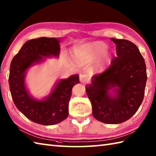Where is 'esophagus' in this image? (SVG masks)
<instances>
[{"label": "esophagus", "instance_id": "34e87169", "mask_svg": "<svg viewBox=\"0 0 156 156\" xmlns=\"http://www.w3.org/2000/svg\"><path fill=\"white\" fill-rule=\"evenodd\" d=\"M80 80L82 83H87L89 81V78L88 76L85 74H81L80 75Z\"/></svg>", "mask_w": 156, "mask_h": 156}]
</instances>
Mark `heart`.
<instances>
[{
  "mask_svg": "<svg viewBox=\"0 0 156 156\" xmlns=\"http://www.w3.org/2000/svg\"><path fill=\"white\" fill-rule=\"evenodd\" d=\"M106 48H107V46H106L104 44H102V43H98V44H97L95 45V47L94 48L96 55H101L102 54H103L105 51ZM110 59H111V54H109V53L105 54V62H108L110 61Z\"/></svg>",
  "mask_w": 156,
  "mask_h": 156,
  "instance_id": "1",
  "label": "heart"
}]
</instances>
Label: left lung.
Returning a JSON list of instances; mask_svg holds the SVG:
<instances>
[{
	"instance_id": "obj_1",
	"label": "left lung",
	"mask_w": 156,
	"mask_h": 156,
	"mask_svg": "<svg viewBox=\"0 0 156 156\" xmlns=\"http://www.w3.org/2000/svg\"><path fill=\"white\" fill-rule=\"evenodd\" d=\"M111 40L117 56L110 66L93 76L86 91L97 120L107 124L121 123L132 117L144 100L147 81L146 66L137 45L127 39ZM117 86L118 95L111 98L108 90Z\"/></svg>"
}]
</instances>
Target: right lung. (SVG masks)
<instances>
[{
	"label": "right lung",
	"instance_id": "obj_1",
	"mask_svg": "<svg viewBox=\"0 0 156 156\" xmlns=\"http://www.w3.org/2000/svg\"><path fill=\"white\" fill-rule=\"evenodd\" d=\"M59 41L58 39L44 37L26 41L12 58L10 66L9 87L16 108L33 122L44 125L57 124L68 117L72 88L80 82L78 75L62 80L50 95L41 101L32 98L26 90L25 71L42 60V56L59 55Z\"/></svg>",
	"mask_w": 156,
	"mask_h": 156
}]
</instances>
